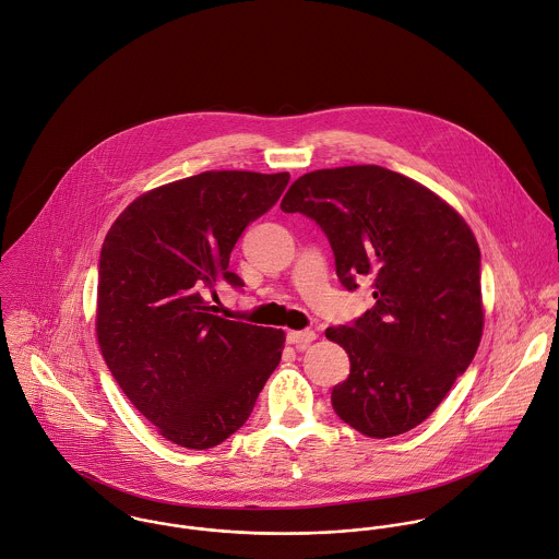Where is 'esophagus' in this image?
<instances>
[{"label": "esophagus", "instance_id": "1", "mask_svg": "<svg viewBox=\"0 0 559 559\" xmlns=\"http://www.w3.org/2000/svg\"><path fill=\"white\" fill-rule=\"evenodd\" d=\"M318 335H316V331H289L287 333V344H292V346H296L298 350H305L313 340H316Z\"/></svg>", "mask_w": 559, "mask_h": 559}]
</instances>
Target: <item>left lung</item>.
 <instances>
[{"label":"left lung","mask_w":559,"mask_h":559,"mask_svg":"<svg viewBox=\"0 0 559 559\" xmlns=\"http://www.w3.org/2000/svg\"><path fill=\"white\" fill-rule=\"evenodd\" d=\"M281 209L326 235L340 283L370 278L374 307L326 329L350 359L331 392L335 414L368 438L425 423L481 342V252L468 224L420 182L353 165L300 176Z\"/></svg>","instance_id":"left-lung-1"}]
</instances>
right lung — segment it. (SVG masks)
I'll return each instance as SVG.
<instances>
[{"mask_svg":"<svg viewBox=\"0 0 559 559\" xmlns=\"http://www.w3.org/2000/svg\"><path fill=\"white\" fill-rule=\"evenodd\" d=\"M289 174L204 171L136 198L97 265V342L128 401L163 438L213 449L250 418L285 333L217 316L209 296L243 281L230 252Z\"/></svg>","mask_w":559,"mask_h":559,"instance_id":"obj_1","label":"right lung"}]
</instances>
